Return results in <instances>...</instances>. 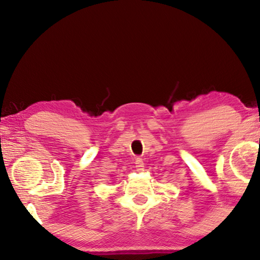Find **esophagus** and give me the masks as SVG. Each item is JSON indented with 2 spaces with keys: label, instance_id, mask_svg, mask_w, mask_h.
Wrapping results in <instances>:
<instances>
[{
  "label": "esophagus",
  "instance_id": "34e87169",
  "mask_svg": "<svg viewBox=\"0 0 260 260\" xmlns=\"http://www.w3.org/2000/svg\"><path fill=\"white\" fill-rule=\"evenodd\" d=\"M135 165H136V169L137 170H143L144 169V163H143V159L141 157H137L136 161H135Z\"/></svg>",
  "mask_w": 260,
  "mask_h": 260
}]
</instances>
